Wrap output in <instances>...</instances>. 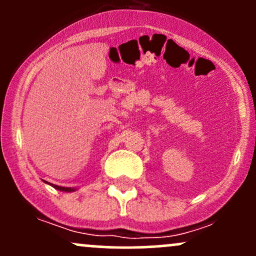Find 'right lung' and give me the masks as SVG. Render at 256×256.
Here are the masks:
<instances>
[{"label": "right lung", "instance_id": "1", "mask_svg": "<svg viewBox=\"0 0 256 256\" xmlns=\"http://www.w3.org/2000/svg\"><path fill=\"white\" fill-rule=\"evenodd\" d=\"M52 186H54L55 189L58 190H61V192H73V190H74V189H71V188H64V186H58V185H52Z\"/></svg>", "mask_w": 256, "mask_h": 256}]
</instances>
